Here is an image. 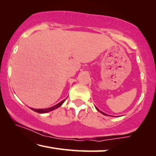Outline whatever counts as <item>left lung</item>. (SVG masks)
I'll return each instance as SVG.
<instances>
[{
    "mask_svg": "<svg viewBox=\"0 0 156 156\" xmlns=\"http://www.w3.org/2000/svg\"><path fill=\"white\" fill-rule=\"evenodd\" d=\"M96 109H97V110H98V112H100V113H102V114H105V115H107V114H105V113H104V112H101V111H100V110H99V109H98L97 108V107H96Z\"/></svg>",
    "mask_w": 156,
    "mask_h": 156,
    "instance_id": "1",
    "label": "left lung"
}]
</instances>
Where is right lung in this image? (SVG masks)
<instances>
[{
	"instance_id": "1",
	"label": "right lung",
	"mask_w": 156,
	"mask_h": 156,
	"mask_svg": "<svg viewBox=\"0 0 156 156\" xmlns=\"http://www.w3.org/2000/svg\"><path fill=\"white\" fill-rule=\"evenodd\" d=\"M65 100H63V101H61V102H59L58 104L56 105H55V106L51 107H49V108H47V109H37L31 108V109L33 110V111L36 112H38V113H40V114L47 113V112H51V111H52V110H54V109H55L58 108V107H59L60 106H61V105L62 104H63V103L65 102Z\"/></svg>"
}]
</instances>
